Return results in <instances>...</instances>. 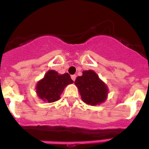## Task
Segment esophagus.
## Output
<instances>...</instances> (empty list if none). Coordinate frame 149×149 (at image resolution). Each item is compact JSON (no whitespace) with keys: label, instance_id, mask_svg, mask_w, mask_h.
I'll list each match as a JSON object with an SVG mask.
<instances>
[{"label":"esophagus","instance_id":"esophagus-1","mask_svg":"<svg viewBox=\"0 0 149 149\" xmlns=\"http://www.w3.org/2000/svg\"><path fill=\"white\" fill-rule=\"evenodd\" d=\"M72 81H75V79H76L75 74H74V75H72Z\"/></svg>","mask_w":149,"mask_h":149}]
</instances>
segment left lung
<instances>
[{
  "mask_svg": "<svg viewBox=\"0 0 149 149\" xmlns=\"http://www.w3.org/2000/svg\"><path fill=\"white\" fill-rule=\"evenodd\" d=\"M74 84L78 89L81 99L86 104H101L107 98L108 87L93 70L84 71L82 75L76 78Z\"/></svg>",
  "mask_w": 149,
  "mask_h": 149,
  "instance_id": "obj_1",
  "label": "left lung"
}]
</instances>
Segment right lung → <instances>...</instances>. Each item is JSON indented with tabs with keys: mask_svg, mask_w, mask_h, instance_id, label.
<instances>
[{
	"mask_svg": "<svg viewBox=\"0 0 149 149\" xmlns=\"http://www.w3.org/2000/svg\"><path fill=\"white\" fill-rule=\"evenodd\" d=\"M73 82L68 73L60 74L54 70H48L36 84V92L40 99L52 103L58 101L65 86Z\"/></svg>",
	"mask_w": 149,
	"mask_h": 149,
	"instance_id": "obj_1",
	"label": "right lung"
}]
</instances>
